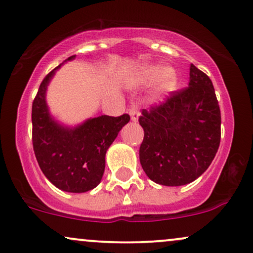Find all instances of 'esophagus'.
<instances>
[{"instance_id": "obj_1", "label": "esophagus", "mask_w": 253, "mask_h": 253, "mask_svg": "<svg viewBox=\"0 0 253 253\" xmlns=\"http://www.w3.org/2000/svg\"><path fill=\"white\" fill-rule=\"evenodd\" d=\"M128 113H129V115H130V119H132V121L138 120L139 115H140V113H139L138 104H136L135 102H132V104H130V106H129Z\"/></svg>"}]
</instances>
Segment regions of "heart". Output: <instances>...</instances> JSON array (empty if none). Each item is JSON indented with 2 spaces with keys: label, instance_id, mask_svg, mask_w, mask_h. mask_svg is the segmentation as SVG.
Here are the masks:
<instances>
[{
  "label": "heart",
  "instance_id": "b5f03b06",
  "mask_svg": "<svg viewBox=\"0 0 253 253\" xmlns=\"http://www.w3.org/2000/svg\"><path fill=\"white\" fill-rule=\"evenodd\" d=\"M159 74L161 75L159 77V89L163 91H171L176 88L178 77L172 68H165L162 70L161 66H145L140 71V77L144 82H152Z\"/></svg>",
  "mask_w": 253,
  "mask_h": 253
}]
</instances>
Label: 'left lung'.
<instances>
[{"label": "left lung", "mask_w": 253, "mask_h": 253, "mask_svg": "<svg viewBox=\"0 0 253 253\" xmlns=\"http://www.w3.org/2000/svg\"><path fill=\"white\" fill-rule=\"evenodd\" d=\"M189 85L171 91L165 102L143 109L144 139L139 158L153 182L178 187L208 169L221 138V113L211 78L190 65Z\"/></svg>", "instance_id": "obj_1"}]
</instances>
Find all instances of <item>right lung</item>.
Here are the masks:
<instances>
[{"label": "right lung", "mask_w": 253, "mask_h": 253, "mask_svg": "<svg viewBox=\"0 0 253 253\" xmlns=\"http://www.w3.org/2000/svg\"><path fill=\"white\" fill-rule=\"evenodd\" d=\"M54 70L43 78L32 104L34 155L43 175L58 189L85 193L101 182L107 150L130 118L128 114L101 115L76 128H65L54 123L45 102L46 88Z\"/></svg>", "instance_id": "right-lung-1"}]
</instances>
